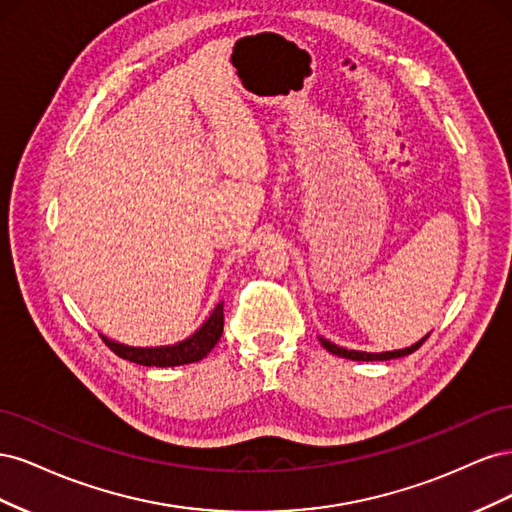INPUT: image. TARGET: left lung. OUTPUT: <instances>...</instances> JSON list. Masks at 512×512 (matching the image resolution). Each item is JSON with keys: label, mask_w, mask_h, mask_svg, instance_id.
<instances>
[{"label": "left lung", "mask_w": 512, "mask_h": 512, "mask_svg": "<svg viewBox=\"0 0 512 512\" xmlns=\"http://www.w3.org/2000/svg\"><path fill=\"white\" fill-rule=\"evenodd\" d=\"M429 335H425L421 342H416V344H412L410 348H404V350H393V352H361V350H346V348H342V346H335V344H331L329 339H324V337H318L320 339V344L327 348L329 352H333V354H337V356H342V359H350V361H389V359H397V356H406V354H412L414 350H418L423 346V342L427 339Z\"/></svg>", "instance_id": "obj_1"}]
</instances>
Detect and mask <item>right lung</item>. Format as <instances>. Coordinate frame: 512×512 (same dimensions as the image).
Wrapping results in <instances>:
<instances>
[{"label":"right lung","instance_id":"obj_1","mask_svg":"<svg viewBox=\"0 0 512 512\" xmlns=\"http://www.w3.org/2000/svg\"><path fill=\"white\" fill-rule=\"evenodd\" d=\"M224 331V303L215 305L211 316L203 322L194 335L183 339L179 344L173 346H160V348H134V346H123L113 342V339H104V344L111 348L117 356L126 361H132L136 365H147V367H175L185 363H196L211 352V348L218 344V339Z\"/></svg>","mask_w":512,"mask_h":512}]
</instances>
